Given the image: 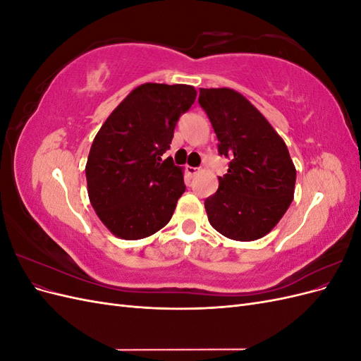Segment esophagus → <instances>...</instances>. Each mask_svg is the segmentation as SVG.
<instances>
[{
    "instance_id": "34e87169",
    "label": "esophagus",
    "mask_w": 361,
    "mask_h": 361,
    "mask_svg": "<svg viewBox=\"0 0 361 361\" xmlns=\"http://www.w3.org/2000/svg\"><path fill=\"white\" fill-rule=\"evenodd\" d=\"M200 171V169H195V167H187V173H188V176H191V178H194L195 174H197Z\"/></svg>"
}]
</instances>
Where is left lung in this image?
<instances>
[{"label":"left lung","mask_w":361,"mask_h":361,"mask_svg":"<svg viewBox=\"0 0 361 361\" xmlns=\"http://www.w3.org/2000/svg\"><path fill=\"white\" fill-rule=\"evenodd\" d=\"M220 155L231 159L218 190L204 200L207 220L235 241H256L277 226L292 203L297 170L289 150L245 96L233 89H200Z\"/></svg>","instance_id":"obj_1"}]
</instances>
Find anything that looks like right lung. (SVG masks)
I'll return each instance as SVG.
<instances>
[{"mask_svg":"<svg viewBox=\"0 0 361 361\" xmlns=\"http://www.w3.org/2000/svg\"><path fill=\"white\" fill-rule=\"evenodd\" d=\"M195 96L187 84H141L97 130L85 164L87 192L117 238L143 239L170 221L185 191L183 170L162 155Z\"/></svg>","mask_w":361,"mask_h":361,"instance_id":"add662e5","label":"right lung"}]
</instances>
